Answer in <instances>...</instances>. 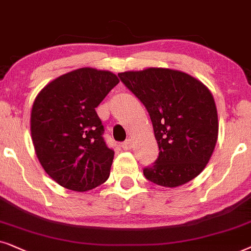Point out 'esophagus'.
I'll use <instances>...</instances> for the list:
<instances>
[{
    "instance_id": "1",
    "label": "esophagus",
    "mask_w": 251,
    "mask_h": 251,
    "mask_svg": "<svg viewBox=\"0 0 251 251\" xmlns=\"http://www.w3.org/2000/svg\"><path fill=\"white\" fill-rule=\"evenodd\" d=\"M122 147L124 148V150H129V149H132V147H133V142H132V140H131V139L126 140L125 142H123Z\"/></svg>"
}]
</instances>
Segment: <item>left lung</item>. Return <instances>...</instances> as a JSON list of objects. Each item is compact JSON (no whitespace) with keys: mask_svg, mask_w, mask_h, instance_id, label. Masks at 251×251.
I'll return each instance as SVG.
<instances>
[{"mask_svg":"<svg viewBox=\"0 0 251 251\" xmlns=\"http://www.w3.org/2000/svg\"><path fill=\"white\" fill-rule=\"evenodd\" d=\"M148 110L159 156L143 175L175 188L196 178L211 158L218 140V113L212 93L188 73L165 68L118 73Z\"/></svg>","mask_w":251,"mask_h":251,"instance_id":"left-lung-1","label":"left lung"}]
</instances>
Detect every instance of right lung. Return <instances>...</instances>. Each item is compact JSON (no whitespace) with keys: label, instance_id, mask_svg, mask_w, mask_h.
I'll return each instance as SVG.
<instances>
[{"label":"right lung","instance_id":"right-lung-1","mask_svg":"<svg viewBox=\"0 0 251 251\" xmlns=\"http://www.w3.org/2000/svg\"><path fill=\"white\" fill-rule=\"evenodd\" d=\"M118 82L115 73L81 68L36 95L29 122L33 146L47 175L64 188L83 193L108 180L115 151L102 138L95 108Z\"/></svg>","mask_w":251,"mask_h":251}]
</instances>
